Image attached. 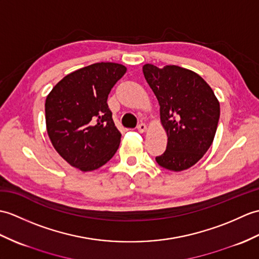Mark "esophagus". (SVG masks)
I'll return each instance as SVG.
<instances>
[{
	"instance_id": "34e87169",
	"label": "esophagus",
	"mask_w": 259,
	"mask_h": 259,
	"mask_svg": "<svg viewBox=\"0 0 259 259\" xmlns=\"http://www.w3.org/2000/svg\"><path fill=\"white\" fill-rule=\"evenodd\" d=\"M137 129H138V131L141 132V134H143V132L147 131V125L144 124V123H140V124L137 127Z\"/></svg>"
}]
</instances>
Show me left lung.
Listing matches in <instances>:
<instances>
[{"instance_id": "8db88e82", "label": "left lung", "mask_w": 259, "mask_h": 259, "mask_svg": "<svg viewBox=\"0 0 259 259\" xmlns=\"http://www.w3.org/2000/svg\"><path fill=\"white\" fill-rule=\"evenodd\" d=\"M142 71L159 101L160 121L167 136L166 150L155 161L173 172L188 170L213 143L220 101L208 83L190 69L146 64Z\"/></svg>"}]
</instances>
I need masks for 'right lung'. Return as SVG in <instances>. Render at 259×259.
<instances>
[{"label": "right lung", "instance_id": "add662e5", "mask_svg": "<svg viewBox=\"0 0 259 259\" xmlns=\"http://www.w3.org/2000/svg\"><path fill=\"white\" fill-rule=\"evenodd\" d=\"M125 71L121 64L96 63L65 76L47 95V135L57 153L78 170L99 169L119 148L121 134L107 99Z\"/></svg>", "mask_w": 259, "mask_h": 259}]
</instances>
